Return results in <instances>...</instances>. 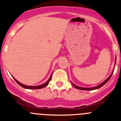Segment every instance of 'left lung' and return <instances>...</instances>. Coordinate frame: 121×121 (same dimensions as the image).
Returning <instances> with one entry per match:
<instances>
[{
    "label": "left lung",
    "mask_w": 121,
    "mask_h": 121,
    "mask_svg": "<svg viewBox=\"0 0 121 121\" xmlns=\"http://www.w3.org/2000/svg\"><path fill=\"white\" fill-rule=\"evenodd\" d=\"M116 59H115V65H116ZM113 72H112V73H111L110 75L109 76V77H108V78H107L106 79H105V81H104V82H103L101 84H100L99 85H98V86H97L96 87H90V88H85V87H79V86H76V85L73 84L72 82V85L75 88H77V89H79V90H95V89H99V88L101 87L102 86H103L105 84H106L107 82H108V81L110 79L111 77L112 76V75H113Z\"/></svg>",
    "instance_id": "obj_1"
}]
</instances>
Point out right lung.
<instances>
[{"label": "right lung", "mask_w": 121, "mask_h": 121, "mask_svg": "<svg viewBox=\"0 0 121 121\" xmlns=\"http://www.w3.org/2000/svg\"><path fill=\"white\" fill-rule=\"evenodd\" d=\"M52 73H51V77H50V78H49L48 80V81H46L45 83L43 84H42V85H40V86H26V85L20 83V82H18L17 79H15L14 77H13V78L14 79L15 81H16V82H17V83L18 84V85H20V86L22 87H23V88H25V89H42V88L44 87H46V86H47L48 85L49 82V81H51V78H52Z\"/></svg>", "instance_id": "obj_1"}]
</instances>
